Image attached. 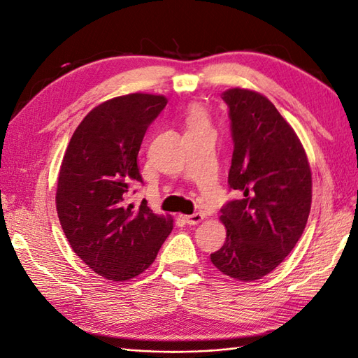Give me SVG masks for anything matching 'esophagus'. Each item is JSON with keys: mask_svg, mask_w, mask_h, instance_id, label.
<instances>
[{"mask_svg": "<svg viewBox=\"0 0 358 358\" xmlns=\"http://www.w3.org/2000/svg\"><path fill=\"white\" fill-rule=\"evenodd\" d=\"M202 220H203L202 213H194V214H189V216H185V222L188 225H197L201 224Z\"/></svg>", "mask_w": 358, "mask_h": 358, "instance_id": "1", "label": "esophagus"}]
</instances>
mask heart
Wrapping results in <instances>:
<instances>
[{"label":"heart","instance_id":"1","mask_svg":"<svg viewBox=\"0 0 358 358\" xmlns=\"http://www.w3.org/2000/svg\"><path fill=\"white\" fill-rule=\"evenodd\" d=\"M187 124H188V130L193 129H201V127L206 125V116L205 112L201 107H193L189 110L188 117H187Z\"/></svg>","mask_w":358,"mask_h":358}]
</instances>
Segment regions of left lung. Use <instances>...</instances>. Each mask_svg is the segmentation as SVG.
Masks as SVG:
<instances>
[{"mask_svg":"<svg viewBox=\"0 0 358 358\" xmlns=\"http://www.w3.org/2000/svg\"><path fill=\"white\" fill-rule=\"evenodd\" d=\"M222 99L234 144L228 185L241 197L222 206L227 241L211 262L225 275L252 282L279 266L303 234L311 169L297 134L264 94L229 89Z\"/></svg>","mask_w":358,"mask_h":358,"instance_id":"obj_1","label":"left lung"}]
</instances>
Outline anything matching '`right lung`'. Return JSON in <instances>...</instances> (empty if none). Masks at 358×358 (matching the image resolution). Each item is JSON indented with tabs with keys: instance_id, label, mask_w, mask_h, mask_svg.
Listing matches in <instances>:
<instances>
[{
	"instance_id": "obj_1",
	"label": "right lung",
	"mask_w": 358,
	"mask_h": 358,
	"mask_svg": "<svg viewBox=\"0 0 358 358\" xmlns=\"http://www.w3.org/2000/svg\"><path fill=\"white\" fill-rule=\"evenodd\" d=\"M161 94L131 93L102 102L78 125L62 159L57 211L64 234L84 264L108 280L144 273L173 229L141 202L129 203L141 182L138 153L152 124L166 106Z\"/></svg>"
}]
</instances>
